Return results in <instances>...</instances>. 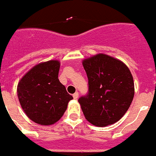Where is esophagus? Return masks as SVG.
<instances>
[{
  "label": "esophagus",
  "instance_id": "1",
  "mask_svg": "<svg viewBox=\"0 0 156 156\" xmlns=\"http://www.w3.org/2000/svg\"><path fill=\"white\" fill-rule=\"evenodd\" d=\"M73 98H74V99H78V92H76L75 93H73Z\"/></svg>",
  "mask_w": 156,
  "mask_h": 156
}]
</instances>
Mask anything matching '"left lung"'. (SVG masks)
<instances>
[{
    "label": "left lung",
    "instance_id": "1",
    "mask_svg": "<svg viewBox=\"0 0 156 156\" xmlns=\"http://www.w3.org/2000/svg\"><path fill=\"white\" fill-rule=\"evenodd\" d=\"M88 93L78 99L85 118L103 127L118 122L131 104L135 94L133 77L125 63L98 54L83 61Z\"/></svg>",
    "mask_w": 156,
    "mask_h": 156
}]
</instances>
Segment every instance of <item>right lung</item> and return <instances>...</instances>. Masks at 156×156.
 Returning <instances> with one entry per match:
<instances>
[{
	"label": "right lung",
	"instance_id": "add662e5",
	"mask_svg": "<svg viewBox=\"0 0 156 156\" xmlns=\"http://www.w3.org/2000/svg\"><path fill=\"white\" fill-rule=\"evenodd\" d=\"M59 68L58 60L38 63L18 83L17 96L20 106L26 116L37 124H55L73 99L58 78Z\"/></svg>",
	"mask_w": 156,
	"mask_h": 156
}]
</instances>
